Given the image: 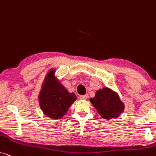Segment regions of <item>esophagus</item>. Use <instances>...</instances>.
<instances>
[{"mask_svg":"<svg viewBox=\"0 0 156 156\" xmlns=\"http://www.w3.org/2000/svg\"><path fill=\"white\" fill-rule=\"evenodd\" d=\"M87 98H88V95H87V94H85V95H82V96H80V99H83V100H86V99H87Z\"/></svg>","mask_w":156,"mask_h":156,"instance_id":"1","label":"esophagus"}]
</instances>
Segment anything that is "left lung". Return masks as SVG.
<instances>
[{
	"label": "left lung",
	"mask_w": 156,
	"mask_h": 156,
	"mask_svg": "<svg viewBox=\"0 0 156 156\" xmlns=\"http://www.w3.org/2000/svg\"><path fill=\"white\" fill-rule=\"evenodd\" d=\"M91 103L104 119H116L124 110V104L116 92L107 87L96 91L95 97L90 99Z\"/></svg>",
	"instance_id": "obj_1"
}]
</instances>
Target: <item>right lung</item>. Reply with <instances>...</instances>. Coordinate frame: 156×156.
<instances>
[{
	"mask_svg": "<svg viewBox=\"0 0 156 156\" xmlns=\"http://www.w3.org/2000/svg\"><path fill=\"white\" fill-rule=\"evenodd\" d=\"M55 73V69H52L47 74L38 100L40 108L47 116L59 119L65 116L76 97L74 93H69L57 80Z\"/></svg>",
	"mask_w": 156,
	"mask_h": 156,
	"instance_id": "1",
	"label": "right lung"
}]
</instances>
